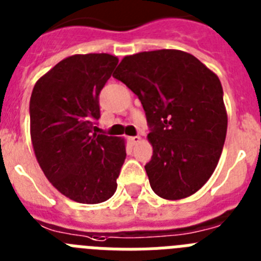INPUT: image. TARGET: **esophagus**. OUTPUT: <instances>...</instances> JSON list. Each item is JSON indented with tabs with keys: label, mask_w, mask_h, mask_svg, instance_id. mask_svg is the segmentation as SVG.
<instances>
[{
	"label": "esophagus",
	"mask_w": 261,
	"mask_h": 261,
	"mask_svg": "<svg viewBox=\"0 0 261 261\" xmlns=\"http://www.w3.org/2000/svg\"><path fill=\"white\" fill-rule=\"evenodd\" d=\"M128 142H130L131 144L139 143V142H140V137H139V135H135V137H130V138H128Z\"/></svg>",
	"instance_id": "34e87169"
}]
</instances>
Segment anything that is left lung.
Listing matches in <instances>:
<instances>
[{"label":"left lung","instance_id":"1","mask_svg":"<svg viewBox=\"0 0 261 261\" xmlns=\"http://www.w3.org/2000/svg\"><path fill=\"white\" fill-rule=\"evenodd\" d=\"M146 112L152 158L144 165L159 197L180 199L205 185L221 158L227 131L217 74L178 49L126 56L113 74Z\"/></svg>","mask_w":261,"mask_h":261}]
</instances>
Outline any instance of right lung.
Returning a JSON list of instances; mask_svg holds the SVG:
<instances>
[{"mask_svg":"<svg viewBox=\"0 0 261 261\" xmlns=\"http://www.w3.org/2000/svg\"><path fill=\"white\" fill-rule=\"evenodd\" d=\"M118 59L73 55L36 81L30 98L31 142L46 177L68 198L99 203L114 194L126 159L123 139L96 133L99 93Z\"/></svg>","mask_w":261,"mask_h":261,"instance_id":"1","label":"right lung"}]
</instances>
